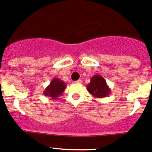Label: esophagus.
<instances>
[{
  "instance_id": "esophagus-1",
  "label": "esophagus",
  "mask_w": 152,
  "mask_h": 152,
  "mask_svg": "<svg viewBox=\"0 0 152 152\" xmlns=\"http://www.w3.org/2000/svg\"><path fill=\"white\" fill-rule=\"evenodd\" d=\"M75 82L78 83V84H80V83H81V79H79V80L76 81H75Z\"/></svg>"
}]
</instances>
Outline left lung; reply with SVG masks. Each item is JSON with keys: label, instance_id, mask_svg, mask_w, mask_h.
I'll return each instance as SVG.
<instances>
[{"label": "left lung", "instance_id": "obj_1", "mask_svg": "<svg viewBox=\"0 0 152 152\" xmlns=\"http://www.w3.org/2000/svg\"><path fill=\"white\" fill-rule=\"evenodd\" d=\"M87 89L94 97L103 98L110 95L111 89L107 84L104 78L96 74L91 78L90 82L87 86Z\"/></svg>", "mask_w": 152, "mask_h": 152}]
</instances>
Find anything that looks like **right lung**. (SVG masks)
I'll list each match as a JSON object with an SVG mask.
<instances>
[{
    "instance_id": "right-lung-1",
    "label": "right lung",
    "mask_w": 152,
    "mask_h": 152,
    "mask_svg": "<svg viewBox=\"0 0 152 152\" xmlns=\"http://www.w3.org/2000/svg\"><path fill=\"white\" fill-rule=\"evenodd\" d=\"M66 87V84L63 81L60 80L58 78H54L47 88L44 89V95L50 99L55 100L63 93Z\"/></svg>"
}]
</instances>
